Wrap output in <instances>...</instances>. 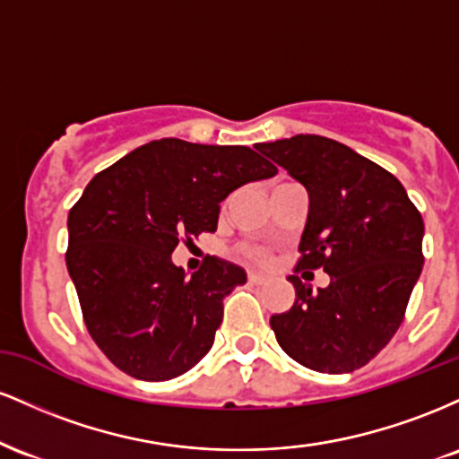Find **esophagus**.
<instances>
[{"label": "esophagus", "mask_w": 459, "mask_h": 459, "mask_svg": "<svg viewBox=\"0 0 459 459\" xmlns=\"http://www.w3.org/2000/svg\"><path fill=\"white\" fill-rule=\"evenodd\" d=\"M267 281H270V276H265V273L247 272V282H250V284H265Z\"/></svg>", "instance_id": "esophagus-1"}]
</instances>
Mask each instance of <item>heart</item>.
<instances>
[{
  "label": "heart",
  "instance_id": "1",
  "mask_svg": "<svg viewBox=\"0 0 459 459\" xmlns=\"http://www.w3.org/2000/svg\"><path fill=\"white\" fill-rule=\"evenodd\" d=\"M241 255L247 256V259H252V261H265L267 259V252L259 246H244L241 247Z\"/></svg>",
  "mask_w": 459,
  "mask_h": 459
}]
</instances>
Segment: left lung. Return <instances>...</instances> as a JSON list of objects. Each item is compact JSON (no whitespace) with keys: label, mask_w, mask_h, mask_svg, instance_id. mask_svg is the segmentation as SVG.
Segmentation results:
<instances>
[{"label":"left lung","mask_w":459,"mask_h":459,"mask_svg":"<svg viewBox=\"0 0 459 459\" xmlns=\"http://www.w3.org/2000/svg\"><path fill=\"white\" fill-rule=\"evenodd\" d=\"M256 151L308 192L299 270L330 276L325 289L289 276L296 302L272 315L278 345L321 373L365 367L402 325L423 270V218L382 166L324 135L263 142Z\"/></svg>","instance_id":"8db88e82"}]
</instances>
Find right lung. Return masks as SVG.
Returning <instances> with one entry per match:
<instances>
[{
	"mask_svg": "<svg viewBox=\"0 0 459 459\" xmlns=\"http://www.w3.org/2000/svg\"><path fill=\"white\" fill-rule=\"evenodd\" d=\"M278 168L247 146L163 138L105 168L68 212L66 267L94 343L146 382L183 376L212 350L222 299L246 272L209 256L187 276L178 241L213 233L220 203Z\"/></svg>",
	"mask_w": 459,
	"mask_h": 459,
	"instance_id": "right-lung-1",
	"label": "right lung"
}]
</instances>
